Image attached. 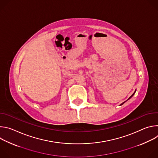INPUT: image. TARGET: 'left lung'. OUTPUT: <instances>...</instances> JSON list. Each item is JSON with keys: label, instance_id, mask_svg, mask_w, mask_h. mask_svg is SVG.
<instances>
[{"label": "left lung", "instance_id": "obj_1", "mask_svg": "<svg viewBox=\"0 0 158 158\" xmlns=\"http://www.w3.org/2000/svg\"><path fill=\"white\" fill-rule=\"evenodd\" d=\"M136 90H135V91H134V93H133V94H132V95H131V96H130V97H129V98H128V99H127V100H126V101H124V102H123V103H121V104H120V106H121V105H123V104H124V103H125V102H126V101H128V100H129V99H131V98H132V96H134V94H135V93H136Z\"/></svg>", "mask_w": 158, "mask_h": 158}]
</instances>
